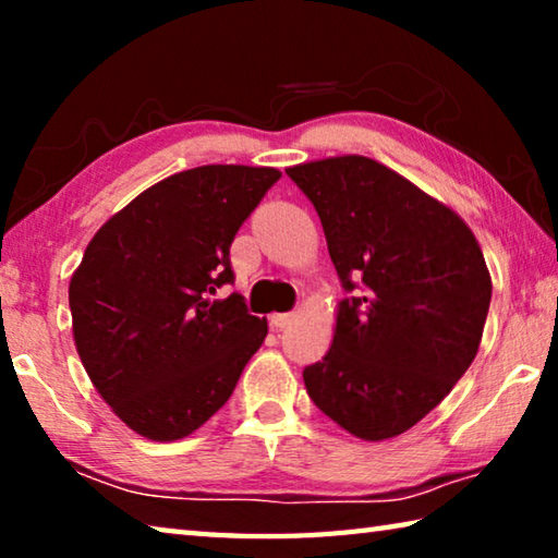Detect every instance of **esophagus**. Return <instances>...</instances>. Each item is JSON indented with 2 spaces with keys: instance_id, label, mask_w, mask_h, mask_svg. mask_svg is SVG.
I'll list each match as a JSON object with an SVG mask.
<instances>
[{
  "instance_id": "34e87169",
  "label": "esophagus",
  "mask_w": 558,
  "mask_h": 558,
  "mask_svg": "<svg viewBox=\"0 0 558 558\" xmlns=\"http://www.w3.org/2000/svg\"><path fill=\"white\" fill-rule=\"evenodd\" d=\"M292 319H295V313H276V315H270V325L276 329H282V327L292 325Z\"/></svg>"
}]
</instances>
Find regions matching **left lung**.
Masks as SVG:
<instances>
[{
    "label": "left lung",
    "mask_w": 558,
    "mask_h": 558,
    "mask_svg": "<svg viewBox=\"0 0 558 558\" xmlns=\"http://www.w3.org/2000/svg\"><path fill=\"white\" fill-rule=\"evenodd\" d=\"M323 221L344 290L332 347L305 366L310 399L362 440L413 428L468 372L493 278L460 216L376 159L286 169Z\"/></svg>",
    "instance_id": "obj_1"
}]
</instances>
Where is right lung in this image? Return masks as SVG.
Returning <instances> with one entry per match:
<instances>
[{"label":"right lung","instance_id":"right-lung-1","mask_svg":"<svg viewBox=\"0 0 558 558\" xmlns=\"http://www.w3.org/2000/svg\"><path fill=\"white\" fill-rule=\"evenodd\" d=\"M280 179L276 167L204 165L137 194L100 226L73 270V342L96 391L137 436H192L229 401L268 335L233 280L235 231Z\"/></svg>","mask_w":558,"mask_h":558}]
</instances>
